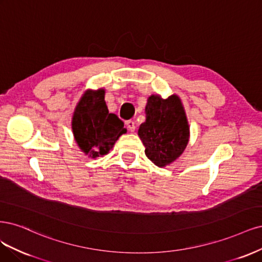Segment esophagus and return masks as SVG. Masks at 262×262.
Returning a JSON list of instances; mask_svg holds the SVG:
<instances>
[{"label": "esophagus", "mask_w": 262, "mask_h": 262, "mask_svg": "<svg viewBox=\"0 0 262 262\" xmlns=\"http://www.w3.org/2000/svg\"><path fill=\"white\" fill-rule=\"evenodd\" d=\"M126 126H127V128L130 132H134L135 128H136V126H135V122L134 121H127V122H126Z\"/></svg>", "instance_id": "esophagus-1"}]
</instances>
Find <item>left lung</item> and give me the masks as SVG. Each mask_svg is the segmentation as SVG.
<instances>
[{
    "mask_svg": "<svg viewBox=\"0 0 262 262\" xmlns=\"http://www.w3.org/2000/svg\"><path fill=\"white\" fill-rule=\"evenodd\" d=\"M146 122L139 126L138 136L145 154L159 167L175 162L189 141V124L181 98L172 95L163 99L151 95L145 107Z\"/></svg>",
    "mask_w": 262,
    "mask_h": 262,
    "instance_id": "1",
    "label": "left lung"
}]
</instances>
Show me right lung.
Returning a JSON list of instances; mask_svg holds the SVG:
<instances>
[{
	"label": "right lung",
	"mask_w": 262,
	"mask_h": 262,
	"mask_svg": "<svg viewBox=\"0 0 262 262\" xmlns=\"http://www.w3.org/2000/svg\"><path fill=\"white\" fill-rule=\"evenodd\" d=\"M104 95L103 88L86 90L72 117L75 141L85 156L91 159L107 155L120 136L127 133L119 117L108 112Z\"/></svg>",
	"instance_id": "obj_1"
}]
</instances>
